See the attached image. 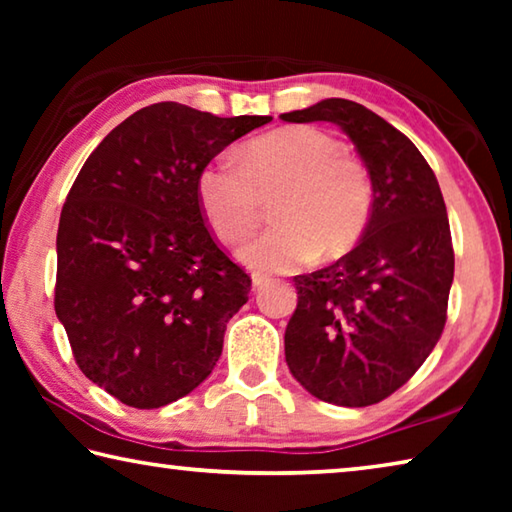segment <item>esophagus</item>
<instances>
[{"label": "esophagus", "mask_w": 512, "mask_h": 512, "mask_svg": "<svg viewBox=\"0 0 512 512\" xmlns=\"http://www.w3.org/2000/svg\"><path fill=\"white\" fill-rule=\"evenodd\" d=\"M250 280H253V289L259 291L262 287H266L268 275H264V273H253V275H250Z\"/></svg>", "instance_id": "esophagus-1"}]
</instances>
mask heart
<instances>
[{"instance_id": "1", "label": "heart", "mask_w": 512, "mask_h": 512, "mask_svg": "<svg viewBox=\"0 0 512 512\" xmlns=\"http://www.w3.org/2000/svg\"><path fill=\"white\" fill-rule=\"evenodd\" d=\"M275 196L277 225L241 248L259 271H291L318 253L339 257L357 244L372 210L366 167L343 153L332 135L287 126L241 146L235 160L205 164L196 196L212 232L237 244L262 219V196Z\"/></svg>"}]
</instances>
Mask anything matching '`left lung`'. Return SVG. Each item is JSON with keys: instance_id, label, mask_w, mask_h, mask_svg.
Here are the masks:
<instances>
[{"instance_id": "8db88e82", "label": "left lung", "mask_w": 512, "mask_h": 512, "mask_svg": "<svg viewBox=\"0 0 512 512\" xmlns=\"http://www.w3.org/2000/svg\"><path fill=\"white\" fill-rule=\"evenodd\" d=\"M282 119L339 126L372 183L357 248L293 277L298 307L284 332V357L318 400L377 404L415 375L443 334L454 280L443 194L409 137L361 103L325 99Z\"/></svg>"}]
</instances>
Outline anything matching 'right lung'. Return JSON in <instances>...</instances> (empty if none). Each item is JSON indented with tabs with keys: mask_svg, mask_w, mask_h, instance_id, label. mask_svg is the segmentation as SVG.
Instances as JSON below:
<instances>
[{
	"mask_svg": "<svg viewBox=\"0 0 512 512\" xmlns=\"http://www.w3.org/2000/svg\"><path fill=\"white\" fill-rule=\"evenodd\" d=\"M268 121L153 103L103 137L69 189L56 237V316L83 375L119 402L160 409L219 361L250 277L205 228L196 178Z\"/></svg>",
	"mask_w": 512,
	"mask_h": 512,
	"instance_id": "right-lung-1",
	"label": "right lung"
}]
</instances>
